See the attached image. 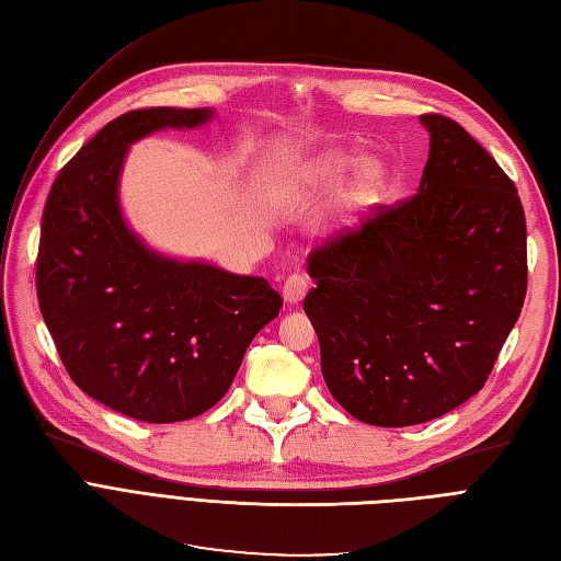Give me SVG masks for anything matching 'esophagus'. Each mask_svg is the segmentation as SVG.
Instances as JSON below:
<instances>
[{"label": "esophagus", "mask_w": 561, "mask_h": 561, "mask_svg": "<svg viewBox=\"0 0 561 561\" xmlns=\"http://www.w3.org/2000/svg\"><path fill=\"white\" fill-rule=\"evenodd\" d=\"M307 290H309V280H307V276H301V274H290L283 283V297H285L287 304L301 301L304 295H307Z\"/></svg>", "instance_id": "esophagus-1"}]
</instances>
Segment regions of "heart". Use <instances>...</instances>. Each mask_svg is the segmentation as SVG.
Listing matches in <instances>:
<instances>
[{"label": "heart", "mask_w": 561, "mask_h": 561, "mask_svg": "<svg viewBox=\"0 0 561 561\" xmlns=\"http://www.w3.org/2000/svg\"><path fill=\"white\" fill-rule=\"evenodd\" d=\"M353 163L351 154L346 151H325L311 161L297 168V173L290 178L293 184H330L342 178L348 165ZM383 180V163L375 157L363 159L355 168L353 180H351V190H348V206H360L367 196L377 190L379 182Z\"/></svg>", "instance_id": "obj_1"}]
</instances>
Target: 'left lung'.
I'll return each mask as SVG.
<instances>
[{
    "mask_svg": "<svg viewBox=\"0 0 561 561\" xmlns=\"http://www.w3.org/2000/svg\"><path fill=\"white\" fill-rule=\"evenodd\" d=\"M421 122L431 151L419 192L318 245L304 299L332 398L383 428L480 393L529 276L515 182L454 118Z\"/></svg>",
    "mask_w": 561,
    "mask_h": 561,
    "instance_id": "obj_1",
    "label": "left lung"
}]
</instances>
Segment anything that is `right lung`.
Segmentation results:
<instances>
[{"label":"right lung","instance_id":"1","mask_svg":"<svg viewBox=\"0 0 561 561\" xmlns=\"http://www.w3.org/2000/svg\"><path fill=\"white\" fill-rule=\"evenodd\" d=\"M210 110L145 107L116 116L62 165L37 252V297L70 379L147 423L208 412L283 307L264 278L147 250L124 225L116 184L126 149L159 128H194Z\"/></svg>","mask_w":561,"mask_h":561}]
</instances>
